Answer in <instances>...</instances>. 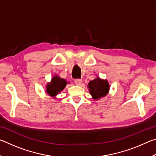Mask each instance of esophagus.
<instances>
[{
	"mask_svg": "<svg viewBox=\"0 0 156 156\" xmlns=\"http://www.w3.org/2000/svg\"><path fill=\"white\" fill-rule=\"evenodd\" d=\"M82 82H83V80H82L81 79H76L75 81H74V83H75V84H76V85H80L81 83H82Z\"/></svg>",
	"mask_w": 156,
	"mask_h": 156,
	"instance_id": "obj_1",
	"label": "esophagus"
}]
</instances>
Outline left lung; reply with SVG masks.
Wrapping results in <instances>:
<instances>
[{"label":"left lung","mask_w":156,"mask_h":156,"mask_svg":"<svg viewBox=\"0 0 156 156\" xmlns=\"http://www.w3.org/2000/svg\"><path fill=\"white\" fill-rule=\"evenodd\" d=\"M89 93L94 100H99L107 96L109 91V84L107 80H102L97 77L88 84Z\"/></svg>","instance_id":"obj_1"}]
</instances>
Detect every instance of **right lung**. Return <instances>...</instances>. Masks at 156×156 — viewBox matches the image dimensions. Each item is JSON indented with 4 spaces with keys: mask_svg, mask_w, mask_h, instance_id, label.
<instances>
[{
    "mask_svg": "<svg viewBox=\"0 0 156 156\" xmlns=\"http://www.w3.org/2000/svg\"><path fill=\"white\" fill-rule=\"evenodd\" d=\"M67 84L65 79L60 78L58 76H55L51 78L50 83H47L46 87V92L49 96L56 97L60 91H62Z\"/></svg>",
    "mask_w": 156,
    "mask_h": 156,
    "instance_id": "add662e5",
    "label": "right lung"
}]
</instances>
